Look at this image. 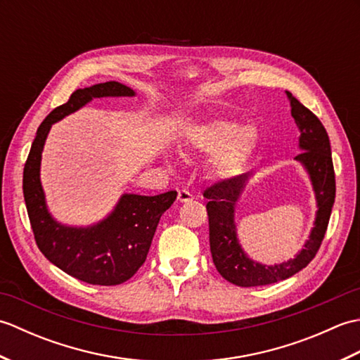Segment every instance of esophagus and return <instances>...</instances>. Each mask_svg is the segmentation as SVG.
Segmentation results:
<instances>
[{
  "instance_id": "esophagus-1",
  "label": "esophagus",
  "mask_w": 360,
  "mask_h": 360,
  "mask_svg": "<svg viewBox=\"0 0 360 360\" xmlns=\"http://www.w3.org/2000/svg\"><path fill=\"white\" fill-rule=\"evenodd\" d=\"M192 200H193V195L187 192V190H179V192H178V201L179 202H188Z\"/></svg>"
}]
</instances>
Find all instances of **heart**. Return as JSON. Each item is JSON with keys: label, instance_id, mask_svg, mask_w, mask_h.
<instances>
[{"label": "heart", "instance_id": "b5f03b06", "mask_svg": "<svg viewBox=\"0 0 360 360\" xmlns=\"http://www.w3.org/2000/svg\"><path fill=\"white\" fill-rule=\"evenodd\" d=\"M259 141V129L227 119H210L188 128L187 145L200 155H217L212 167L217 174L229 176L249 158Z\"/></svg>", "mask_w": 360, "mask_h": 360}]
</instances>
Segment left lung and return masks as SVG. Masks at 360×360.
<instances>
[{"label":"left lung","instance_id":"obj_1","mask_svg":"<svg viewBox=\"0 0 360 360\" xmlns=\"http://www.w3.org/2000/svg\"><path fill=\"white\" fill-rule=\"evenodd\" d=\"M286 96L290 102V114L300 131L298 148L302 153L295 156V160L307 170L316 195L317 212L314 227L311 229L308 240L294 258L275 264L255 262L241 248L235 224V205L246 188L250 174L235 176L209 187L204 192V198L209 200L205 209L209 215L212 258L217 271L236 286L271 285L292 277L294 274L307 267L322 244L331 217L335 198V178L330 137L316 114L298 102L289 91H286Z\"/></svg>","mask_w":360,"mask_h":360}]
</instances>
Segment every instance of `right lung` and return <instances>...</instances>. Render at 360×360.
<instances>
[{"label": "right lung", "instance_id": "obj_1", "mask_svg": "<svg viewBox=\"0 0 360 360\" xmlns=\"http://www.w3.org/2000/svg\"><path fill=\"white\" fill-rule=\"evenodd\" d=\"M119 82L97 83L74 91L37 129L22 172V193L38 249L52 264L89 285L114 286L129 280L143 264L162 213L176 200V192L155 196L124 193L108 217L91 226L62 224L51 215L40 181L41 153L51 127L79 111L93 98L134 97Z\"/></svg>", "mask_w": 360, "mask_h": 360}]
</instances>
